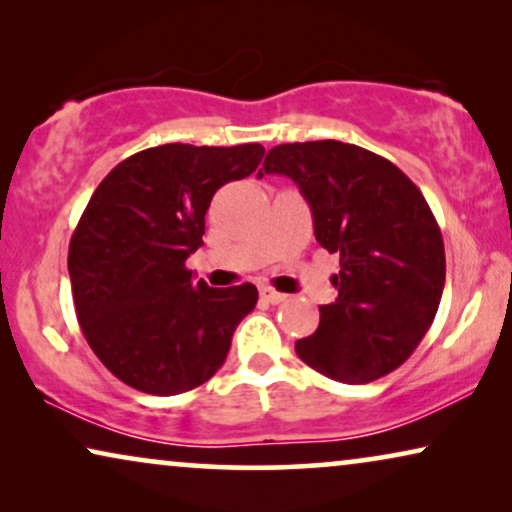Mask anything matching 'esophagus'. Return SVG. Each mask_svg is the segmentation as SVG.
Wrapping results in <instances>:
<instances>
[{
  "label": "esophagus",
  "mask_w": 512,
  "mask_h": 512,
  "mask_svg": "<svg viewBox=\"0 0 512 512\" xmlns=\"http://www.w3.org/2000/svg\"><path fill=\"white\" fill-rule=\"evenodd\" d=\"M261 298L268 300V303H272V305H279V303H284V300L289 298V296H286V293H279L275 289H270V286H263Z\"/></svg>",
  "instance_id": "esophagus-1"
}]
</instances>
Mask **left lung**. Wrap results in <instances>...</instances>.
<instances>
[{
  "mask_svg": "<svg viewBox=\"0 0 512 512\" xmlns=\"http://www.w3.org/2000/svg\"><path fill=\"white\" fill-rule=\"evenodd\" d=\"M265 174L293 179L312 209L314 237L340 254L338 298L319 328L296 342L307 366L331 380L366 384L403 366L436 317L445 247L424 195L391 160L361 146L279 144Z\"/></svg>",
  "mask_w": 512,
  "mask_h": 512,
  "instance_id": "left-lung-1",
  "label": "left lung"
}]
</instances>
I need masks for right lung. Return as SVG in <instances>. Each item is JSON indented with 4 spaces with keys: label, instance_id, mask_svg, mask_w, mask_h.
Returning a JSON list of instances; mask_svg holds the SVG:
<instances>
[{
    "label": "right lung",
    "instance_id": "1",
    "mask_svg": "<svg viewBox=\"0 0 512 512\" xmlns=\"http://www.w3.org/2000/svg\"><path fill=\"white\" fill-rule=\"evenodd\" d=\"M263 153L261 144L153 146L118 163L88 200L67 256L76 319L128 387L184 394L226 361L258 291L195 282L186 258L202 247L214 193L249 177Z\"/></svg>",
    "mask_w": 512,
    "mask_h": 512
}]
</instances>
